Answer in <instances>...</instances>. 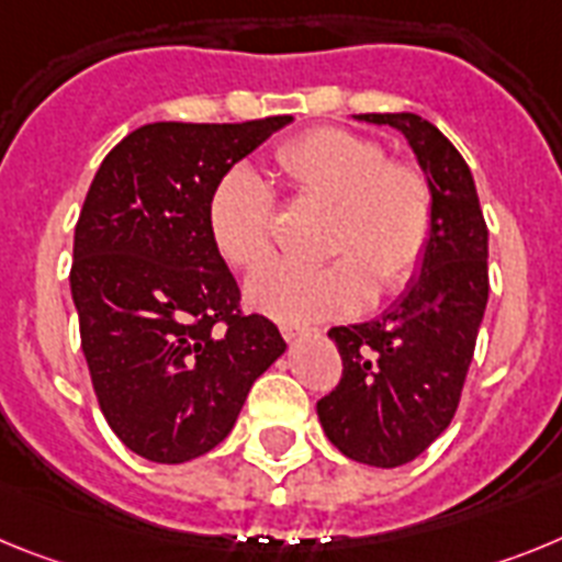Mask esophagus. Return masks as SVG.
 <instances>
[{"label": "esophagus", "instance_id": "34e87169", "mask_svg": "<svg viewBox=\"0 0 562 562\" xmlns=\"http://www.w3.org/2000/svg\"><path fill=\"white\" fill-rule=\"evenodd\" d=\"M280 334L285 336L288 341H291V339H296V336L305 334V328H300V325H288V322H282V325H280Z\"/></svg>", "mask_w": 562, "mask_h": 562}]
</instances>
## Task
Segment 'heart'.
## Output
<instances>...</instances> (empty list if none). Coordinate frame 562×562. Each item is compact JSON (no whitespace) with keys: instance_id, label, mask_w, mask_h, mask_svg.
I'll return each mask as SVG.
<instances>
[{"instance_id":"heart-1","label":"heart","mask_w":562,"mask_h":562,"mask_svg":"<svg viewBox=\"0 0 562 562\" xmlns=\"http://www.w3.org/2000/svg\"><path fill=\"white\" fill-rule=\"evenodd\" d=\"M274 169L302 200L330 206L316 268L271 266L246 285L251 308L285 322L339 319L370 296H393L422 271L436 203L427 175L387 160L379 140L322 126L277 149ZM274 194L257 175L234 169L209 198V234L223 260L243 271L274 254Z\"/></svg>"}]
</instances>
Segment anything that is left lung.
<instances>
[{
    "label": "left lung",
    "mask_w": 562,
    "mask_h": 562,
    "mask_svg": "<svg viewBox=\"0 0 562 562\" xmlns=\"http://www.w3.org/2000/svg\"><path fill=\"white\" fill-rule=\"evenodd\" d=\"M359 119L409 140L436 203L432 243L407 294L379 319L328 330L341 379L316 402L322 429L350 461L390 470L422 456L456 416L490 300V232L470 166L438 126L413 112Z\"/></svg>",
    "instance_id": "8db88e82"
}]
</instances>
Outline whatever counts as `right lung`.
Returning a JSON list of instances; mask_svg holds the SVG:
<instances>
[{"instance_id":"1","label":"right lung","mask_w":562,"mask_h":562,"mask_svg":"<svg viewBox=\"0 0 562 562\" xmlns=\"http://www.w3.org/2000/svg\"><path fill=\"white\" fill-rule=\"evenodd\" d=\"M285 124H146L92 178L70 268L81 350L106 424L146 461L214 450L285 353L274 322L243 314L209 234L214 187Z\"/></svg>"}]
</instances>
